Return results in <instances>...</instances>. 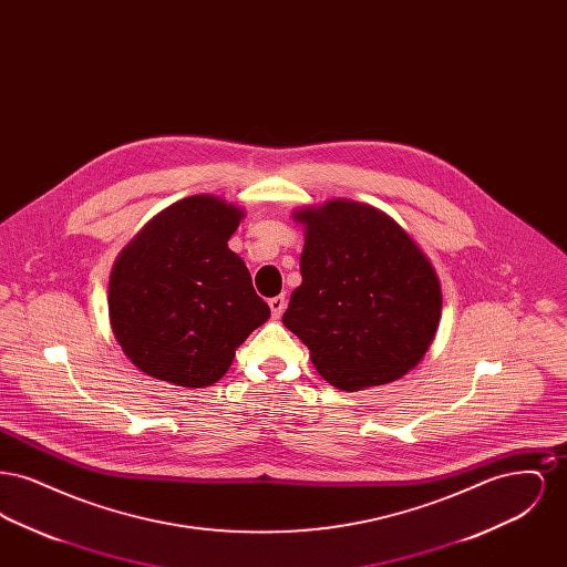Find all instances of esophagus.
<instances>
[{
	"instance_id": "esophagus-1",
	"label": "esophagus",
	"mask_w": 567,
	"mask_h": 567,
	"mask_svg": "<svg viewBox=\"0 0 567 567\" xmlns=\"http://www.w3.org/2000/svg\"><path fill=\"white\" fill-rule=\"evenodd\" d=\"M270 308H271V317H274V319H280V317H282V312H285V308H287V297H285V296L271 297Z\"/></svg>"
}]
</instances>
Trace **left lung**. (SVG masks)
<instances>
[{
  "label": "left lung",
  "instance_id": "8db88e82",
  "mask_svg": "<svg viewBox=\"0 0 567 567\" xmlns=\"http://www.w3.org/2000/svg\"><path fill=\"white\" fill-rule=\"evenodd\" d=\"M293 216L306 244L285 327L342 391L404 377L440 323L442 291L430 259L391 216L361 202L331 199Z\"/></svg>",
  "mask_w": 567,
  "mask_h": 567
}]
</instances>
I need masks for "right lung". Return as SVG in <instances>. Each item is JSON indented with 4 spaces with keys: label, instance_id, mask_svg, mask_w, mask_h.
<instances>
[{
    "label": "right lung",
    "instance_id": "right-lung-1",
    "mask_svg": "<svg viewBox=\"0 0 567 567\" xmlns=\"http://www.w3.org/2000/svg\"><path fill=\"white\" fill-rule=\"evenodd\" d=\"M244 213L190 195L151 218L114 261L110 324L137 370L178 386H210L236 349L270 319L227 240Z\"/></svg>",
    "mask_w": 567,
    "mask_h": 567
}]
</instances>
